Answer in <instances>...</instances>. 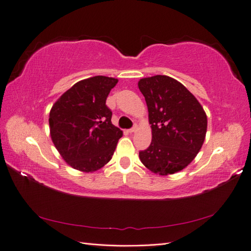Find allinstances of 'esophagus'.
Masks as SVG:
<instances>
[{
  "instance_id": "esophagus-1",
  "label": "esophagus",
  "mask_w": 251,
  "mask_h": 251,
  "mask_svg": "<svg viewBox=\"0 0 251 251\" xmlns=\"http://www.w3.org/2000/svg\"><path fill=\"white\" fill-rule=\"evenodd\" d=\"M136 129H138V126L134 125L133 126L131 127V129H129V132H130V133H133V132H135V131H136Z\"/></svg>"
}]
</instances>
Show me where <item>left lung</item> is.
<instances>
[{"instance_id":"obj_1","label":"left lung","mask_w":251,"mask_h":251,"mask_svg":"<svg viewBox=\"0 0 251 251\" xmlns=\"http://www.w3.org/2000/svg\"><path fill=\"white\" fill-rule=\"evenodd\" d=\"M139 88L149 109L152 142L139 153L154 174L167 176L190 164L205 139L207 118L197 98L166 75L141 78Z\"/></svg>"}]
</instances>
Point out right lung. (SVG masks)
Here are the masks:
<instances>
[{"label": "right lung", "instance_id": "right-lung-1", "mask_svg": "<svg viewBox=\"0 0 251 251\" xmlns=\"http://www.w3.org/2000/svg\"><path fill=\"white\" fill-rule=\"evenodd\" d=\"M117 78L89 77L74 84L50 110V135L71 167L93 173L111 159L122 131L111 124L106 105Z\"/></svg>", "mask_w": 251, "mask_h": 251}]
</instances>
